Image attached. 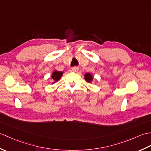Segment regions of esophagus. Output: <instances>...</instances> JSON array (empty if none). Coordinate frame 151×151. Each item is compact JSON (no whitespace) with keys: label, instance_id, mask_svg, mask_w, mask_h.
<instances>
[{"label":"esophagus","instance_id":"esophagus-1","mask_svg":"<svg viewBox=\"0 0 151 151\" xmlns=\"http://www.w3.org/2000/svg\"><path fill=\"white\" fill-rule=\"evenodd\" d=\"M78 67H73V68H72V70L73 72H75V73H76V72H78Z\"/></svg>","mask_w":151,"mask_h":151}]
</instances>
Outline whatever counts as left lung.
I'll return each instance as SVG.
<instances>
[{
  "label": "left lung",
  "mask_w": 151,
  "mask_h": 151,
  "mask_svg": "<svg viewBox=\"0 0 151 151\" xmlns=\"http://www.w3.org/2000/svg\"><path fill=\"white\" fill-rule=\"evenodd\" d=\"M84 78L86 80V82H88V83H92L93 80V77L91 73H86L84 75Z\"/></svg>",
  "instance_id": "left-lung-1"
}]
</instances>
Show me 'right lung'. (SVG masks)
Here are the masks:
<instances>
[{
    "label": "right lung",
    "instance_id": "right-lung-1",
    "mask_svg": "<svg viewBox=\"0 0 151 151\" xmlns=\"http://www.w3.org/2000/svg\"><path fill=\"white\" fill-rule=\"evenodd\" d=\"M63 73L62 71H58V70H55L54 71L52 72V75H51V78L52 79V82L51 83V84H55L56 82H57L62 77L63 75Z\"/></svg>",
    "mask_w": 151,
    "mask_h": 151
}]
</instances>
